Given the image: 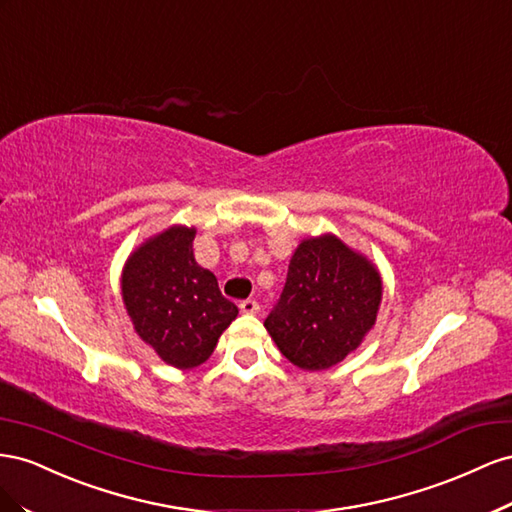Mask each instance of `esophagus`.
Wrapping results in <instances>:
<instances>
[{"mask_svg": "<svg viewBox=\"0 0 512 512\" xmlns=\"http://www.w3.org/2000/svg\"><path fill=\"white\" fill-rule=\"evenodd\" d=\"M240 311L246 313V315H255V313L259 311V302L253 300V298L242 300V302H240Z\"/></svg>", "mask_w": 512, "mask_h": 512, "instance_id": "34e87169", "label": "esophagus"}]
</instances>
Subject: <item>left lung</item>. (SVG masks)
Here are the masks:
<instances>
[{
	"mask_svg": "<svg viewBox=\"0 0 512 512\" xmlns=\"http://www.w3.org/2000/svg\"><path fill=\"white\" fill-rule=\"evenodd\" d=\"M382 276L332 233L302 240L283 294L264 326L281 354L304 371L339 364L375 326Z\"/></svg>",
	"mask_w": 512,
	"mask_h": 512,
	"instance_id": "8db88e82",
	"label": "left lung"
}]
</instances>
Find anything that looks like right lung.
Wrapping results in <instances>:
<instances>
[{
	"instance_id": "add662e5",
	"label": "right lung",
	"mask_w": 512,
	"mask_h": 512,
	"mask_svg": "<svg viewBox=\"0 0 512 512\" xmlns=\"http://www.w3.org/2000/svg\"><path fill=\"white\" fill-rule=\"evenodd\" d=\"M195 227L173 225L145 240L122 272V300L135 332L175 369L206 362L238 306L193 255Z\"/></svg>"
}]
</instances>
